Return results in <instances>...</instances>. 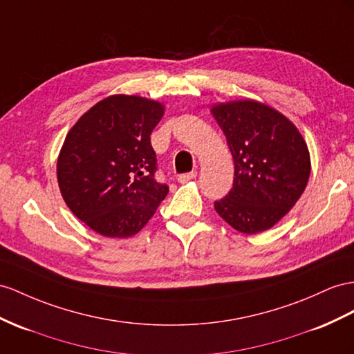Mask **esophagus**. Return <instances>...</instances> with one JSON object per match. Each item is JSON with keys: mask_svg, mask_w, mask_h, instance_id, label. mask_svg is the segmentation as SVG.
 <instances>
[{"mask_svg": "<svg viewBox=\"0 0 354 354\" xmlns=\"http://www.w3.org/2000/svg\"><path fill=\"white\" fill-rule=\"evenodd\" d=\"M197 176V171L196 170H193V171H189V174H183V175H179V178H178V180L179 183H188V180H192V179H194Z\"/></svg>", "mask_w": 354, "mask_h": 354, "instance_id": "34e87169", "label": "esophagus"}]
</instances>
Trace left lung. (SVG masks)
Masks as SVG:
<instances>
[{
  "label": "left lung",
  "mask_w": 354,
  "mask_h": 354,
  "mask_svg": "<svg viewBox=\"0 0 354 354\" xmlns=\"http://www.w3.org/2000/svg\"><path fill=\"white\" fill-rule=\"evenodd\" d=\"M234 162L233 187L214 207L238 232H265L302 196L311 174L310 152L287 118L254 100L212 107Z\"/></svg>",
  "instance_id": "left-lung-1"
}]
</instances>
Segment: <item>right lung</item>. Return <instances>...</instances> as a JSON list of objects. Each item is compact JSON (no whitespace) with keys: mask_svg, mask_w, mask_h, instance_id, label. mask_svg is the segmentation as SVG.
Segmentation results:
<instances>
[{"mask_svg":"<svg viewBox=\"0 0 354 354\" xmlns=\"http://www.w3.org/2000/svg\"><path fill=\"white\" fill-rule=\"evenodd\" d=\"M165 106L138 95H111L71 127L57 175L62 198L80 221L107 238L140 232L169 193L156 179L151 133Z\"/></svg>","mask_w":354,"mask_h":354,"instance_id":"add662e5","label":"right lung"}]
</instances>
